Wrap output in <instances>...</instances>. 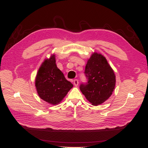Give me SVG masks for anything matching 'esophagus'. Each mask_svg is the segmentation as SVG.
Returning <instances> with one entry per match:
<instances>
[{
  "mask_svg": "<svg viewBox=\"0 0 148 148\" xmlns=\"http://www.w3.org/2000/svg\"><path fill=\"white\" fill-rule=\"evenodd\" d=\"M78 79H74L73 80V84L75 86H77L78 84Z\"/></svg>",
  "mask_w": 148,
  "mask_h": 148,
  "instance_id": "obj_1",
  "label": "esophagus"
}]
</instances>
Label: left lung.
<instances>
[{
  "label": "left lung",
  "mask_w": 148,
  "mask_h": 148,
  "mask_svg": "<svg viewBox=\"0 0 148 148\" xmlns=\"http://www.w3.org/2000/svg\"><path fill=\"white\" fill-rule=\"evenodd\" d=\"M84 73L88 83L80 85V91L92 105L102 104L115 89L116 79L113 69L104 56L95 52L88 60Z\"/></svg>",
  "instance_id": "left-lung-1"
}]
</instances>
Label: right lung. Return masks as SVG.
I'll use <instances>...</instances> for the list:
<instances>
[{
    "instance_id": "add662e5",
    "label": "right lung",
    "mask_w": 148,
    "mask_h": 148,
    "mask_svg": "<svg viewBox=\"0 0 148 148\" xmlns=\"http://www.w3.org/2000/svg\"><path fill=\"white\" fill-rule=\"evenodd\" d=\"M56 63V55L52 53L40 66L35 78L38 96L52 105L59 104L73 86L66 79Z\"/></svg>"
}]
</instances>
